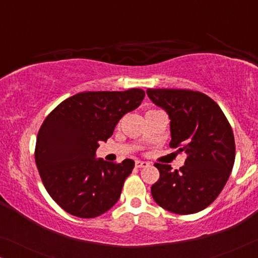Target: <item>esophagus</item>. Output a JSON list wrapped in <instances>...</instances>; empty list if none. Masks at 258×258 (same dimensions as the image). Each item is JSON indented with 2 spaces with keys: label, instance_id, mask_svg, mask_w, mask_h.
I'll return each mask as SVG.
<instances>
[{
  "label": "esophagus",
  "instance_id": "esophagus-1",
  "mask_svg": "<svg viewBox=\"0 0 258 258\" xmlns=\"http://www.w3.org/2000/svg\"><path fill=\"white\" fill-rule=\"evenodd\" d=\"M135 167L136 168H147V167H149V163H148V162H144V161H136Z\"/></svg>",
  "mask_w": 258,
  "mask_h": 258
}]
</instances>
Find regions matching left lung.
Masks as SVG:
<instances>
[{
  "label": "left lung",
  "instance_id": "8db88e82",
  "mask_svg": "<svg viewBox=\"0 0 258 258\" xmlns=\"http://www.w3.org/2000/svg\"><path fill=\"white\" fill-rule=\"evenodd\" d=\"M148 96L169 114L171 148L186 154L172 170L155 163L160 178L151 186L155 202L174 214L206 209L223 190L235 163V137L224 112L213 98L189 89H148Z\"/></svg>",
  "mask_w": 258,
  "mask_h": 258
}]
</instances>
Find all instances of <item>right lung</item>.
<instances>
[{"mask_svg":"<svg viewBox=\"0 0 258 258\" xmlns=\"http://www.w3.org/2000/svg\"><path fill=\"white\" fill-rule=\"evenodd\" d=\"M139 88L125 91H86L61 102L42 123L35 162L45 190L63 210L94 218L117 202L135 162L96 160L101 141L144 98Z\"/></svg>","mask_w":258,"mask_h":258,"instance_id":"obj_1","label":"right lung"}]
</instances>
